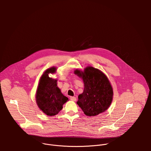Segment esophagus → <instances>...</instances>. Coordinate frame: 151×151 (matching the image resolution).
Returning a JSON list of instances; mask_svg holds the SVG:
<instances>
[{
  "label": "esophagus",
  "mask_w": 151,
  "mask_h": 151,
  "mask_svg": "<svg viewBox=\"0 0 151 151\" xmlns=\"http://www.w3.org/2000/svg\"><path fill=\"white\" fill-rule=\"evenodd\" d=\"M70 99L72 100V101H75L76 100V98L75 97H70Z\"/></svg>",
  "instance_id": "1"
}]
</instances>
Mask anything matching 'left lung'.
Returning <instances> with one entry per match:
<instances>
[{
  "mask_svg": "<svg viewBox=\"0 0 151 151\" xmlns=\"http://www.w3.org/2000/svg\"><path fill=\"white\" fill-rule=\"evenodd\" d=\"M75 73L81 78L84 89L78 96L76 103L88 116L104 112L110 106L113 99V89L107 77L100 70L88 66L83 71L75 70Z\"/></svg>",
  "mask_w": 151,
  "mask_h": 151,
  "instance_id": "8db88e82",
  "label": "left lung"
}]
</instances>
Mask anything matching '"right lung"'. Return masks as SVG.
<instances>
[{
	"instance_id": "right-lung-1",
	"label": "right lung",
	"mask_w": 151,
	"mask_h": 151,
	"mask_svg": "<svg viewBox=\"0 0 151 151\" xmlns=\"http://www.w3.org/2000/svg\"><path fill=\"white\" fill-rule=\"evenodd\" d=\"M57 68L52 67L43 73L39 81L36 94V101L39 108L48 116L57 115L68 101L57 87V80L49 77L50 73H55Z\"/></svg>"
}]
</instances>
